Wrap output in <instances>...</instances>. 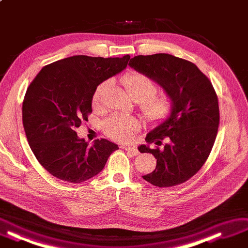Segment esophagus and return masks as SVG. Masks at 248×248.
I'll return each mask as SVG.
<instances>
[{"label": "esophagus", "instance_id": "esophagus-1", "mask_svg": "<svg viewBox=\"0 0 248 248\" xmlns=\"http://www.w3.org/2000/svg\"><path fill=\"white\" fill-rule=\"evenodd\" d=\"M122 148H123L125 151H127V152H129L130 154H132L133 156H138V155H139L138 149H135V148L132 147V146H123Z\"/></svg>", "mask_w": 248, "mask_h": 248}]
</instances>
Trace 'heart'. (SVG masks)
<instances>
[{"instance_id":"heart-1","label":"heart","mask_w":248,"mask_h":248,"mask_svg":"<svg viewBox=\"0 0 248 248\" xmlns=\"http://www.w3.org/2000/svg\"><path fill=\"white\" fill-rule=\"evenodd\" d=\"M121 83L131 99L140 102L144 116L149 120L160 122L169 115L171 109L170 98L166 94H155L157 86L149 77L132 73L124 76ZM105 90L106 84H100L95 89L92 98V105L94 108H100ZM138 127V122L134 119L114 115L104 123V131L110 139L125 141L132 138Z\"/></svg>"}]
</instances>
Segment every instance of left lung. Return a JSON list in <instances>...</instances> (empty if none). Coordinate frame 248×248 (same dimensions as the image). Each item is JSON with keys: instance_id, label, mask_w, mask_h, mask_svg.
<instances>
[{"instance_id": "8db88e82", "label": "left lung", "mask_w": 248, "mask_h": 248, "mask_svg": "<svg viewBox=\"0 0 248 248\" xmlns=\"http://www.w3.org/2000/svg\"><path fill=\"white\" fill-rule=\"evenodd\" d=\"M128 65L156 82L171 102L167 118L146 138L157 146L164 141L163 147H139L157 159L156 169L142 178L159 187L183 184L205 163L215 143L219 123L217 93L197 65L173 55L134 56Z\"/></svg>"}]
</instances>
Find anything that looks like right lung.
I'll return each mask as SVG.
<instances>
[{"instance_id": "1", "label": "right lung", "mask_w": 248, "mask_h": 248, "mask_svg": "<svg viewBox=\"0 0 248 248\" xmlns=\"http://www.w3.org/2000/svg\"><path fill=\"white\" fill-rule=\"evenodd\" d=\"M129 55H75L43 67L29 86L22 104V123L39 163L58 179L79 184L98 174L118 150L108 140L89 146L76 128L88 121L98 85L126 69Z\"/></svg>"}]
</instances>
